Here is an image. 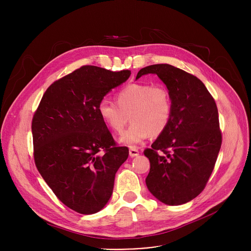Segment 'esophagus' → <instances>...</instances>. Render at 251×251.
Segmentation results:
<instances>
[{"instance_id":"obj_1","label":"esophagus","mask_w":251,"mask_h":251,"mask_svg":"<svg viewBox=\"0 0 251 251\" xmlns=\"http://www.w3.org/2000/svg\"><path fill=\"white\" fill-rule=\"evenodd\" d=\"M138 155H139L138 149H136L135 147H130V149H129V156L131 158H134V157H137Z\"/></svg>"}]
</instances>
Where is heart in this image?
I'll return each instance as SVG.
<instances>
[{
    "mask_svg": "<svg viewBox=\"0 0 251 251\" xmlns=\"http://www.w3.org/2000/svg\"><path fill=\"white\" fill-rule=\"evenodd\" d=\"M115 99L117 104L102 99L97 111L103 123L116 133L131 120L129 128L118 139L122 144L133 146L149 135L159 136L171 122L173 102L164 85L131 83L121 88Z\"/></svg>",
    "mask_w": 251,
    "mask_h": 251,
    "instance_id": "heart-1",
    "label": "heart"
}]
</instances>
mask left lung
Wrapping results in <instances>:
<instances>
[{"label":"left lung","mask_w":251,"mask_h":251,"mask_svg":"<svg viewBox=\"0 0 251 251\" xmlns=\"http://www.w3.org/2000/svg\"><path fill=\"white\" fill-rule=\"evenodd\" d=\"M149 74L157 75L169 90L173 114L152 149L144 151L150 161L146 185L163 203L180 205L201 193L217 162L222 146L218 107L204 84L180 68L149 65L136 79Z\"/></svg>","instance_id":"obj_1"}]
</instances>
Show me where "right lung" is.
<instances>
[{"label": "right lung", "instance_id": "obj_1", "mask_svg": "<svg viewBox=\"0 0 251 251\" xmlns=\"http://www.w3.org/2000/svg\"><path fill=\"white\" fill-rule=\"evenodd\" d=\"M130 75V70L84 65L53 82L33 115L35 166L58 200L79 213L106 205L128 158V148L115 146L97 107Z\"/></svg>", "mask_w": 251, "mask_h": 251}]
</instances>
